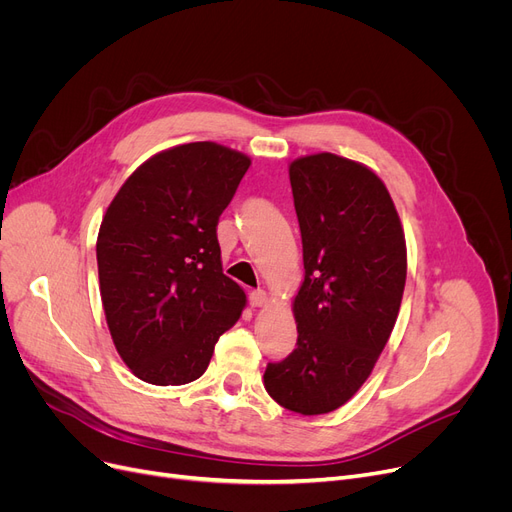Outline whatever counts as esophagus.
<instances>
[{
	"instance_id": "34e87169",
	"label": "esophagus",
	"mask_w": 512,
	"mask_h": 512,
	"mask_svg": "<svg viewBox=\"0 0 512 512\" xmlns=\"http://www.w3.org/2000/svg\"><path fill=\"white\" fill-rule=\"evenodd\" d=\"M249 303H251V307H263V305H267V292H265V290H253V292L249 294Z\"/></svg>"
}]
</instances>
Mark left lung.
<instances>
[{"instance_id": "left-lung-1", "label": "left lung", "mask_w": 512, "mask_h": 512, "mask_svg": "<svg viewBox=\"0 0 512 512\" xmlns=\"http://www.w3.org/2000/svg\"><path fill=\"white\" fill-rule=\"evenodd\" d=\"M305 280L292 301L297 348L263 384L280 407L324 415L351 400L394 330L407 242L382 178L359 161L313 153L288 166Z\"/></svg>"}]
</instances>
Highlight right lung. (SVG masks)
<instances>
[{
    "label": "right lung",
    "mask_w": 512,
    "mask_h": 512,
    "mask_svg": "<svg viewBox=\"0 0 512 512\" xmlns=\"http://www.w3.org/2000/svg\"><path fill=\"white\" fill-rule=\"evenodd\" d=\"M251 157L201 141L134 170L97 234L99 290L116 351L139 380L188 384L205 373L247 294L222 272L215 226Z\"/></svg>",
    "instance_id": "obj_1"
}]
</instances>
